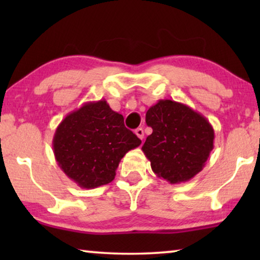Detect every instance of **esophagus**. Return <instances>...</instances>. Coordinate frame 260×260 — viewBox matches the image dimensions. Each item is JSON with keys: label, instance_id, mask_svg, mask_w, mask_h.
Returning a JSON list of instances; mask_svg holds the SVG:
<instances>
[{"label": "esophagus", "instance_id": "esophagus-1", "mask_svg": "<svg viewBox=\"0 0 260 260\" xmlns=\"http://www.w3.org/2000/svg\"><path fill=\"white\" fill-rule=\"evenodd\" d=\"M135 134H136V136L140 138V140H143L144 131H143V129H142V127H137V129L135 130Z\"/></svg>", "mask_w": 260, "mask_h": 260}]
</instances>
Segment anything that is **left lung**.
<instances>
[{
	"mask_svg": "<svg viewBox=\"0 0 260 260\" xmlns=\"http://www.w3.org/2000/svg\"><path fill=\"white\" fill-rule=\"evenodd\" d=\"M152 134L142 151L152 172L169 183L187 182L204 168L214 148L208 119L182 103L161 99L145 115Z\"/></svg>",
	"mask_w": 260,
	"mask_h": 260,
	"instance_id": "obj_1",
	"label": "left lung"
}]
</instances>
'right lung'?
I'll list each match as a JSON object with an SVG mask.
<instances>
[{
	"mask_svg": "<svg viewBox=\"0 0 260 260\" xmlns=\"http://www.w3.org/2000/svg\"><path fill=\"white\" fill-rule=\"evenodd\" d=\"M141 144L105 99L87 102L69 113L53 137L55 161L65 175L85 189L104 186L116 176L120 159Z\"/></svg>",
	"mask_w": 260,
	"mask_h": 260,
	"instance_id": "add662e5",
	"label": "right lung"
}]
</instances>
